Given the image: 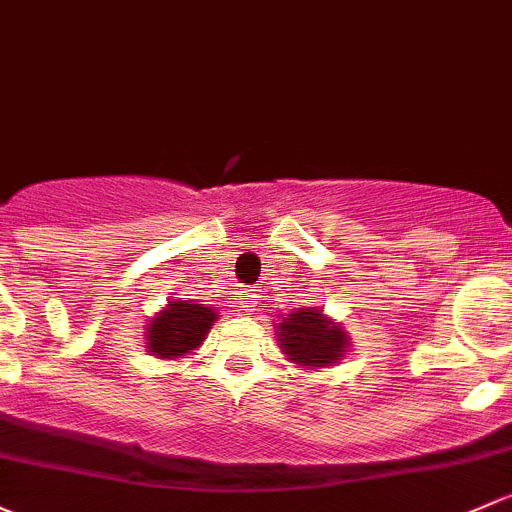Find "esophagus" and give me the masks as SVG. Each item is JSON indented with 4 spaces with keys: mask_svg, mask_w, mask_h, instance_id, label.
<instances>
[{
    "mask_svg": "<svg viewBox=\"0 0 512 512\" xmlns=\"http://www.w3.org/2000/svg\"><path fill=\"white\" fill-rule=\"evenodd\" d=\"M245 297H247V301H245V304H242V306H245V309H247V306H252V301L257 299V289H247Z\"/></svg>",
    "mask_w": 512,
    "mask_h": 512,
    "instance_id": "34e87169",
    "label": "esophagus"
}]
</instances>
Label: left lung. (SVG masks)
Segmentation results:
<instances>
[{
  "instance_id": "1",
  "label": "left lung",
  "mask_w": 512,
  "mask_h": 512,
  "mask_svg": "<svg viewBox=\"0 0 512 512\" xmlns=\"http://www.w3.org/2000/svg\"><path fill=\"white\" fill-rule=\"evenodd\" d=\"M277 341L284 355L304 368H326L348 351V333L316 306H306L282 319Z\"/></svg>"
}]
</instances>
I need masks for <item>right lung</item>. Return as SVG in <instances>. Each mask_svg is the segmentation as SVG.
I'll return each instance as SVG.
<instances>
[{
  "label": "right lung",
  "instance_id": "1",
  "mask_svg": "<svg viewBox=\"0 0 512 512\" xmlns=\"http://www.w3.org/2000/svg\"><path fill=\"white\" fill-rule=\"evenodd\" d=\"M218 319L211 306L174 299L147 326V351L157 358L193 353Z\"/></svg>",
  "mask_w": 512,
  "mask_h": 512
}]
</instances>
